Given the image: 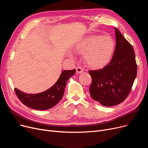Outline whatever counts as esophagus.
<instances>
[{"label":"esophagus","mask_w":148,"mask_h":148,"mask_svg":"<svg viewBox=\"0 0 148 148\" xmlns=\"http://www.w3.org/2000/svg\"><path fill=\"white\" fill-rule=\"evenodd\" d=\"M76 72L78 74L82 73L83 72V69L80 66H77L76 67Z\"/></svg>","instance_id":"34e87169"}]
</instances>
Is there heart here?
Returning <instances> with one entry per match:
<instances>
[{
  "label": "heart",
  "instance_id": "1",
  "mask_svg": "<svg viewBox=\"0 0 148 148\" xmlns=\"http://www.w3.org/2000/svg\"><path fill=\"white\" fill-rule=\"evenodd\" d=\"M115 46V41L112 37L95 35L77 41L74 46V50L83 54L84 61L89 67L101 69L109 63ZM69 56L73 58V54L69 53Z\"/></svg>",
  "mask_w": 148,
  "mask_h": 148
}]
</instances>
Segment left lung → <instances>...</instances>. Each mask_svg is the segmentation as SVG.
<instances>
[{
    "label": "left lung",
    "mask_w": 148,
    "mask_h": 148,
    "mask_svg": "<svg viewBox=\"0 0 148 148\" xmlns=\"http://www.w3.org/2000/svg\"><path fill=\"white\" fill-rule=\"evenodd\" d=\"M116 47L109 64L103 69L89 71V88L93 99L101 104L116 106L129 95L137 75V66L133 46L115 27Z\"/></svg>",
    "instance_id": "8db88e82"
}]
</instances>
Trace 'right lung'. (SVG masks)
<instances>
[{
  "instance_id": "obj_1",
  "label": "right lung",
  "mask_w": 148,
  "mask_h": 148,
  "mask_svg": "<svg viewBox=\"0 0 148 148\" xmlns=\"http://www.w3.org/2000/svg\"><path fill=\"white\" fill-rule=\"evenodd\" d=\"M75 73V69L64 70L53 86L39 94H26L17 88H15L14 90L20 101L28 107L38 110H47L60 101L64 96L67 81Z\"/></svg>"
}]
</instances>
